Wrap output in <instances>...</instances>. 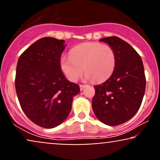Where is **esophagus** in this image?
<instances>
[{
	"instance_id": "esophagus-1",
	"label": "esophagus",
	"mask_w": 160,
	"mask_h": 160,
	"mask_svg": "<svg viewBox=\"0 0 160 160\" xmlns=\"http://www.w3.org/2000/svg\"><path fill=\"white\" fill-rule=\"evenodd\" d=\"M85 87H86V85H83V84H80V85H79L80 90H82L84 89V88H85Z\"/></svg>"
}]
</instances>
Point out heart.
I'll return each mask as SVG.
<instances>
[{
	"mask_svg": "<svg viewBox=\"0 0 160 160\" xmlns=\"http://www.w3.org/2000/svg\"><path fill=\"white\" fill-rule=\"evenodd\" d=\"M115 51L108 45L89 42L77 45L70 52V56H62L60 67L70 82H76L83 72L86 80L103 82L111 76L116 68Z\"/></svg>",
	"mask_w": 160,
	"mask_h": 160,
	"instance_id": "b5f03b06",
	"label": "heart"
}]
</instances>
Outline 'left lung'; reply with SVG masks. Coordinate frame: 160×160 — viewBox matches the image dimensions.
<instances>
[{
    "instance_id": "obj_1",
    "label": "left lung",
    "mask_w": 160,
    "mask_h": 160,
    "mask_svg": "<svg viewBox=\"0 0 160 160\" xmlns=\"http://www.w3.org/2000/svg\"><path fill=\"white\" fill-rule=\"evenodd\" d=\"M99 41L113 49L116 64L111 76L94 86L92 110L102 123L119 125L131 119L141 106L146 85L143 63L137 51L120 38L112 36Z\"/></svg>"
}]
</instances>
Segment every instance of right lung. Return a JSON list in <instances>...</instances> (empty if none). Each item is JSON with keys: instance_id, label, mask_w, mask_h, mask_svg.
<instances>
[{"instance_id": "add662e5", "label": "right lung", "mask_w": 160, "mask_h": 160, "mask_svg": "<svg viewBox=\"0 0 160 160\" xmlns=\"http://www.w3.org/2000/svg\"><path fill=\"white\" fill-rule=\"evenodd\" d=\"M64 40L44 37L23 52L18 61L15 90L26 116L40 127L53 128L70 113L79 86L65 78L60 58Z\"/></svg>"}]
</instances>
